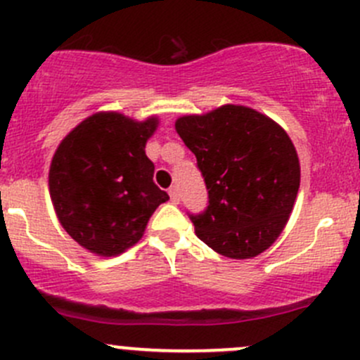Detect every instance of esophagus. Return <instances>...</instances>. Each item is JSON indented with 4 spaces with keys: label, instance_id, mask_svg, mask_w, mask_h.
Returning a JSON list of instances; mask_svg holds the SVG:
<instances>
[{
    "label": "esophagus",
    "instance_id": "1",
    "mask_svg": "<svg viewBox=\"0 0 360 360\" xmlns=\"http://www.w3.org/2000/svg\"><path fill=\"white\" fill-rule=\"evenodd\" d=\"M169 195H170V202H172V203H179V190H177L176 186L170 188Z\"/></svg>",
    "mask_w": 360,
    "mask_h": 360
}]
</instances>
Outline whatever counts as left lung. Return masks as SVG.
I'll return each instance as SVG.
<instances>
[{
	"label": "left lung",
	"mask_w": 360,
	"mask_h": 360,
	"mask_svg": "<svg viewBox=\"0 0 360 360\" xmlns=\"http://www.w3.org/2000/svg\"><path fill=\"white\" fill-rule=\"evenodd\" d=\"M176 132L209 190L205 212L191 216L197 237L231 259L264 252L284 231L300 190V158L288 132L240 104L181 116Z\"/></svg>",
	"instance_id": "obj_1"
}]
</instances>
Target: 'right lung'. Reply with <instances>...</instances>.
Here are the masks:
<instances>
[{"mask_svg": "<svg viewBox=\"0 0 360 360\" xmlns=\"http://www.w3.org/2000/svg\"><path fill=\"white\" fill-rule=\"evenodd\" d=\"M157 115L134 120L118 111L86 116L60 141L49 170L57 219L69 237L99 257L125 252L169 195L153 183L146 157Z\"/></svg>", "mask_w": 360, "mask_h": 360, "instance_id": "1", "label": "right lung"}]
</instances>
